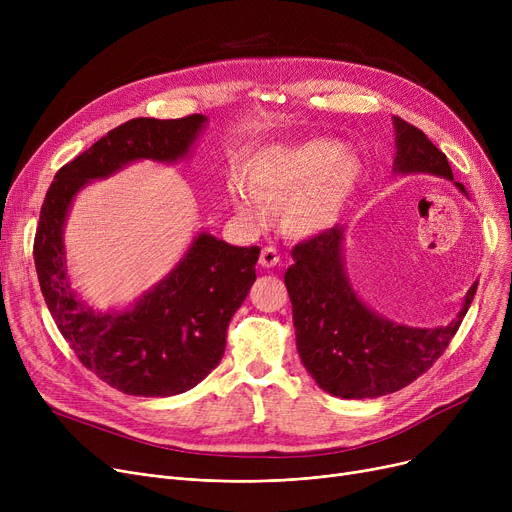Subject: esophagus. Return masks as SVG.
<instances>
[{
  "label": "esophagus",
  "instance_id": "1",
  "mask_svg": "<svg viewBox=\"0 0 512 512\" xmlns=\"http://www.w3.org/2000/svg\"><path fill=\"white\" fill-rule=\"evenodd\" d=\"M259 263L263 267H274V265L280 263V255H278V251L274 247H265L261 251V255H259Z\"/></svg>",
  "mask_w": 512,
  "mask_h": 512
}]
</instances>
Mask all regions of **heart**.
<instances>
[{
    "mask_svg": "<svg viewBox=\"0 0 512 512\" xmlns=\"http://www.w3.org/2000/svg\"><path fill=\"white\" fill-rule=\"evenodd\" d=\"M247 182H234L230 201L249 222L265 218L261 197L278 205L282 228L292 236H317L344 213L363 178L365 161L332 139L280 143L257 151L247 164Z\"/></svg>",
    "mask_w": 512,
    "mask_h": 512,
    "instance_id": "obj_1",
    "label": "heart"
}]
</instances>
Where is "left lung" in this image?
<instances>
[{"label":"left lung","mask_w":512,"mask_h":512,"mask_svg":"<svg viewBox=\"0 0 512 512\" xmlns=\"http://www.w3.org/2000/svg\"><path fill=\"white\" fill-rule=\"evenodd\" d=\"M396 130V174H432L454 182L446 155L425 134L402 118ZM344 226H334L292 249L294 263L284 274L292 303L301 363L321 390L361 400L392 394L409 386L446 351L475 297L467 290L461 311L446 326L411 328L373 311L357 294L346 272Z\"/></svg>","instance_id":"8db88e82"}]
</instances>
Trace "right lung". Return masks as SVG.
Returning <instances> with one entry per match:
<instances>
[{
  "label": "right lung",
  "instance_id": "add662e5",
  "mask_svg": "<svg viewBox=\"0 0 512 512\" xmlns=\"http://www.w3.org/2000/svg\"><path fill=\"white\" fill-rule=\"evenodd\" d=\"M207 116L134 118L58 170L35 234V267L47 309L76 357L112 388L166 398L218 367L232 315L255 282L259 247H232L197 232L172 270L122 309L95 311L70 284L64 228L76 195L134 161L176 164L191 155Z\"/></svg>",
  "mask_w": 512,
  "mask_h": 512
}]
</instances>
